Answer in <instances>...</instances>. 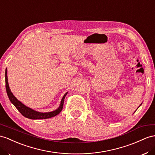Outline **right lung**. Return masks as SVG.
Returning <instances> with one entry per match:
<instances>
[{
  "instance_id": "right-lung-1",
  "label": "right lung",
  "mask_w": 155,
  "mask_h": 155,
  "mask_svg": "<svg viewBox=\"0 0 155 155\" xmlns=\"http://www.w3.org/2000/svg\"><path fill=\"white\" fill-rule=\"evenodd\" d=\"M5 82H6V92L7 95L8 96L12 104L16 109L19 110L20 113L22 114L23 116H24L26 118H28L30 119H45V118H49L51 117H53L58 115V114L61 111L63 106V102H64V99L65 97L67 95V93L63 96L60 106L59 107V108L54 110L52 112H49V113H39L37 111H35V110L31 109L29 107H27L25 105H23L22 103H21L19 101H18L16 97H15L13 94L11 92L10 90L9 86H8V78H7V69L5 71Z\"/></svg>"
}]
</instances>
